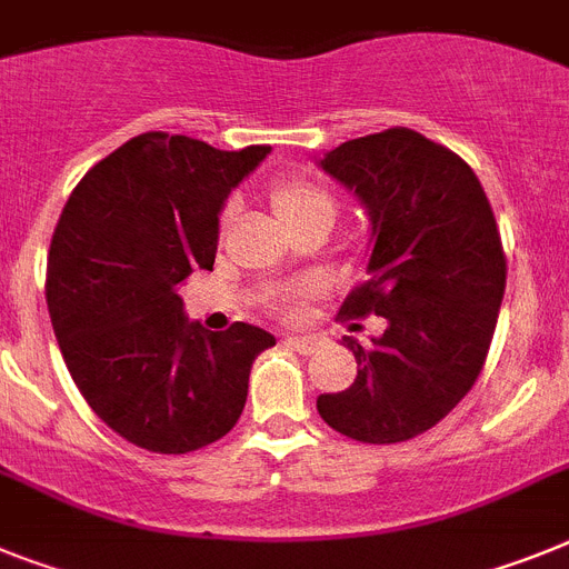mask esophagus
<instances>
[{
    "mask_svg": "<svg viewBox=\"0 0 569 569\" xmlns=\"http://www.w3.org/2000/svg\"><path fill=\"white\" fill-rule=\"evenodd\" d=\"M286 343H289V347H292V350H298V352H303V356H309V352H315L318 350V338L315 336H286Z\"/></svg>",
    "mask_w": 569,
    "mask_h": 569,
    "instance_id": "1",
    "label": "esophagus"
}]
</instances>
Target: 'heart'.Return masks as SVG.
Wrapping results in <instances>:
<instances>
[{
    "label": "heart",
    "instance_id": "b5f03b06",
    "mask_svg": "<svg viewBox=\"0 0 569 569\" xmlns=\"http://www.w3.org/2000/svg\"><path fill=\"white\" fill-rule=\"evenodd\" d=\"M269 202L271 211L277 213V219L289 231H298V228L309 226L315 219H329L332 222V217H336V199L329 196L327 188L309 179H277L269 188ZM222 222H228V213H222ZM298 298L300 292H289L277 303L286 309L292 307Z\"/></svg>",
    "mask_w": 569,
    "mask_h": 569
}]
</instances>
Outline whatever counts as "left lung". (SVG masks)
I'll list each match as a JSON object with an SVG mask.
<instances>
[{"mask_svg": "<svg viewBox=\"0 0 569 569\" xmlns=\"http://www.w3.org/2000/svg\"><path fill=\"white\" fill-rule=\"evenodd\" d=\"M321 167L373 222L370 280L338 315H381L388 329L373 347L347 338L361 370L341 393L318 396V413L343 437L393 446L475 388L506 289L503 242L475 170L408 127L343 141Z\"/></svg>", "mask_w": 569, "mask_h": 569, "instance_id": "left-lung-1", "label": "left lung"}]
</instances>
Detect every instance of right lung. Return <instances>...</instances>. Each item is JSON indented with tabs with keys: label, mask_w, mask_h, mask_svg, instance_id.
I'll return each instance as SVG.
<instances>
[{
	"label": "right lung",
	"mask_w": 569,
	"mask_h": 569,
	"mask_svg": "<svg viewBox=\"0 0 569 569\" xmlns=\"http://www.w3.org/2000/svg\"><path fill=\"white\" fill-rule=\"evenodd\" d=\"M269 147L228 152L170 132L130 138L78 181L46 269L51 327L71 379L114 433L188 455L231 431L248 373L274 336L184 321L179 286L213 269L219 211Z\"/></svg>",
	"instance_id": "add662e5"
}]
</instances>
